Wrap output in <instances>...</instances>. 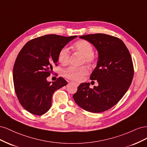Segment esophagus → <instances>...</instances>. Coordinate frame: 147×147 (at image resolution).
Wrapping results in <instances>:
<instances>
[{
    "instance_id": "esophagus-1",
    "label": "esophagus",
    "mask_w": 147,
    "mask_h": 147,
    "mask_svg": "<svg viewBox=\"0 0 147 147\" xmlns=\"http://www.w3.org/2000/svg\"><path fill=\"white\" fill-rule=\"evenodd\" d=\"M74 83L75 84V85H76L77 86H79V84H80V83H77V82H74Z\"/></svg>"
}]
</instances>
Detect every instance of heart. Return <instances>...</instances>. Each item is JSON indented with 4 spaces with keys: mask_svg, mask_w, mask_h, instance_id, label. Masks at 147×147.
Returning a JSON list of instances; mask_svg holds the SVG:
<instances>
[{
    "mask_svg": "<svg viewBox=\"0 0 147 147\" xmlns=\"http://www.w3.org/2000/svg\"><path fill=\"white\" fill-rule=\"evenodd\" d=\"M74 50L81 53L83 55V62L86 63H92L94 61V49L90 42L88 41L81 40L74 43ZM70 57V51L67 47L62 48L57 56V59L59 63L65 65L67 64ZM89 70L86 66H82L80 67H69L64 70V76L70 80L75 81H80L84 75L88 74Z\"/></svg>",
    "mask_w": 147,
    "mask_h": 147,
    "instance_id": "heart-1",
    "label": "heart"
}]
</instances>
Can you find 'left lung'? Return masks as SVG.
<instances>
[{
  "instance_id": "left-lung-1",
  "label": "left lung",
  "mask_w": 147,
  "mask_h": 147,
  "mask_svg": "<svg viewBox=\"0 0 147 147\" xmlns=\"http://www.w3.org/2000/svg\"><path fill=\"white\" fill-rule=\"evenodd\" d=\"M94 46L98 51L97 66L90 79L99 85L90 88V83H81L73 98L88 112L100 113L112 108L125 94L134 76L131 56L119 38L104 34L79 37Z\"/></svg>"
}]
</instances>
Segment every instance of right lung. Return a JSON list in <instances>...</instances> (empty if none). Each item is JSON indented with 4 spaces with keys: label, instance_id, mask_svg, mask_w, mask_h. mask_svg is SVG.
Returning <instances> with one entry per match:
<instances>
[{
    "label": "right lung",
    "instance_id": "right-lung-1",
    "mask_svg": "<svg viewBox=\"0 0 147 147\" xmlns=\"http://www.w3.org/2000/svg\"><path fill=\"white\" fill-rule=\"evenodd\" d=\"M77 37L43 35L26 43L20 51L13 70L14 87L21 105L30 113L47 112L53 93L67 84L62 77L53 82L47 78L53 72V66L57 65L61 49Z\"/></svg>",
    "mask_w": 147,
    "mask_h": 147
}]
</instances>
